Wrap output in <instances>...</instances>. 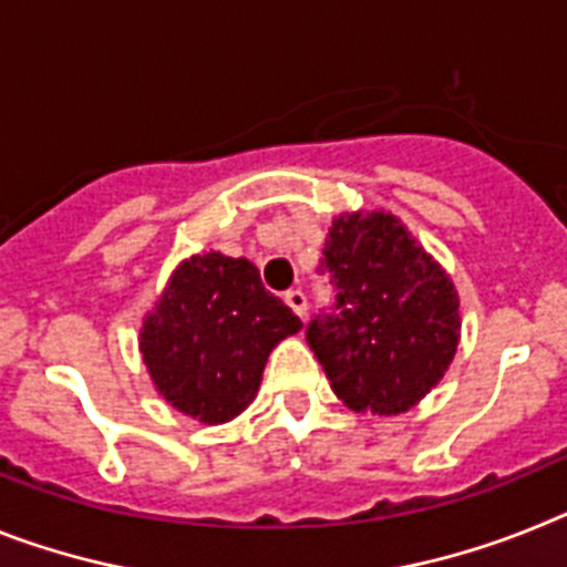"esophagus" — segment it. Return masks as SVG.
<instances>
[{"label": "esophagus", "mask_w": 567, "mask_h": 567, "mask_svg": "<svg viewBox=\"0 0 567 567\" xmlns=\"http://www.w3.org/2000/svg\"><path fill=\"white\" fill-rule=\"evenodd\" d=\"M285 302L290 305V311L297 313V317H305V313H308V297H305V290H288V293H285Z\"/></svg>", "instance_id": "34e87169"}]
</instances>
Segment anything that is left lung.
Returning <instances> with one entry per match:
<instances>
[{
  "mask_svg": "<svg viewBox=\"0 0 567 567\" xmlns=\"http://www.w3.org/2000/svg\"><path fill=\"white\" fill-rule=\"evenodd\" d=\"M319 274L333 302L305 328L351 411L396 416L431 391L460 342V299L445 270L391 214L333 219Z\"/></svg>",
  "mask_w": 567,
  "mask_h": 567,
  "instance_id": "obj_1",
  "label": "left lung"
}]
</instances>
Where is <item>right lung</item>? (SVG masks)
<instances>
[{"label": "right lung", "mask_w": 567, "mask_h": 567, "mask_svg": "<svg viewBox=\"0 0 567 567\" xmlns=\"http://www.w3.org/2000/svg\"><path fill=\"white\" fill-rule=\"evenodd\" d=\"M299 328L302 319L265 290L254 262L210 250L179 265L140 348L162 396L216 425L248 408L274 344Z\"/></svg>", "instance_id": "obj_1"}]
</instances>
